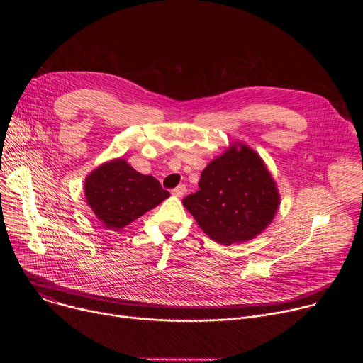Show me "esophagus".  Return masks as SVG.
<instances>
[{"label": "esophagus", "instance_id": "esophagus-1", "mask_svg": "<svg viewBox=\"0 0 363 363\" xmlns=\"http://www.w3.org/2000/svg\"><path fill=\"white\" fill-rule=\"evenodd\" d=\"M185 191H186L185 185H178L177 188H174V189H172V195H174V196H177V198H181V196L185 194Z\"/></svg>", "mask_w": 363, "mask_h": 363}]
</instances>
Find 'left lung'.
Wrapping results in <instances>:
<instances>
[{"label":"left lung","instance_id":"left-lung-1","mask_svg":"<svg viewBox=\"0 0 363 363\" xmlns=\"http://www.w3.org/2000/svg\"><path fill=\"white\" fill-rule=\"evenodd\" d=\"M198 186L182 203L199 228L223 245L262 234L280 206L277 184L263 158L241 142L206 165Z\"/></svg>","mask_w":363,"mask_h":363}]
</instances>
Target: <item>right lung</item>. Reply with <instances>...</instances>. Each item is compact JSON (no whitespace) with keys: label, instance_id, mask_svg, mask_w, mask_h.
Masks as SVG:
<instances>
[{"label":"right lung","instance_id":"right-lung-1","mask_svg":"<svg viewBox=\"0 0 363 363\" xmlns=\"http://www.w3.org/2000/svg\"><path fill=\"white\" fill-rule=\"evenodd\" d=\"M86 202L109 230H121L169 196L152 175L135 171L123 158L93 169L84 179Z\"/></svg>","mask_w":363,"mask_h":363}]
</instances>
